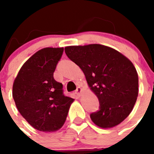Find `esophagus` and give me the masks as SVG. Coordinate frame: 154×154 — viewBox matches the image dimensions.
Instances as JSON below:
<instances>
[{
    "label": "esophagus",
    "mask_w": 154,
    "mask_h": 154,
    "mask_svg": "<svg viewBox=\"0 0 154 154\" xmlns=\"http://www.w3.org/2000/svg\"><path fill=\"white\" fill-rule=\"evenodd\" d=\"M83 88H82L80 86H78L77 88V89H76L75 93H76V94H77V96H80V95H81L82 92H83Z\"/></svg>",
    "instance_id": "1"
}]
</instances>
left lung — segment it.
Listing matches in <instances>:
<instances>
[{"mask_svg": "<svg viewBox=\"0 0 154 154\" xmlns=\"http://www.w3.org/2000/svg\"><path fill=\"white\" fill-rule=\"evenodd\" d=\"M65 52L82 69L100 103L90 115L101 128H111L130 115L139 94V77L132 62L113 48L98 44L68 46Z\"/></svg>", "mask_w": 154, "mask_h": 154, "instance_id": "1", "label": "left lung"}]
</instances>
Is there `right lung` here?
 <instances>
[{"instance_id": "right-lung-1", "label": "right lung", "mask_w": 154, "mask_h": 154, "mask_svg": "<svg viewBox=\"0 0 154 154\" xmlns=\"http://www.w3.org/2000/svg\"><path fill=\"white\" fill-rule=\"evenodd\" d=\"M63 51V48L39 50L25 62L14 80L12 97L18 112L39 131L60 130L74 101L64 95L63 84L54 78Z\"/></svg>"}]
</instances>
